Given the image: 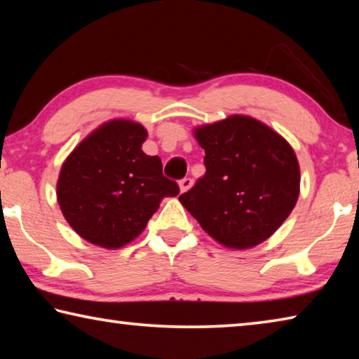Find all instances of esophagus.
I'll return each mask as SVG.
<instances>
[{
    "mask_svg": "<svg viewBox=\"0 0 359 359\" xmlns=\"http://www.w3.org/2000/svg\"><path fill=\"white\" fill-rule=\"evenodd\" d=\"M191 187H193V179H190V177H185V179H182V180L179 182L180 193H185V191H188V190H190Z\"/></svg>",
    "mask_w": 359,
    "mask_h": 359,
    "instance_id": "obj_1",
    "label": "esophagus"
}]
</instances>
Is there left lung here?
<instances>
[{"label": "left lung", "instance_id": "left-lung-1", "mask_svg": "<svg viewBox=\"0 0 359 359\" xmlns=\"http://www.w3.org/2000/svg\"><path fill=\"white\" fill-rule=\"evenodd\" d=\"M205 174L182 205L218 244L245 250L269 239L299 198L301 172L287 139L250 115L234 114L193 130Z\"/></svg>", "mask_w": 359, "mask_h": 359}]
</instances>
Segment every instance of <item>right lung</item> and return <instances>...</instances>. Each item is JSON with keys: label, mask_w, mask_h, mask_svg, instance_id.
<instances>
[{"label": "right lung", "mask_w": 359, "mask_h": 359, "mask_svg": "<svg viewBox=\"0 0 359 359\" xmlns=\"http://www.w3.org/2000/svg\"><path fill=\"white\" fill-rule=\"evenodd\" d=\"M147 130L128 118L100 125L62 165L57 201L69 226L90 244L115 250L135 241L179 187L160 156L142 151Z\"/></svg>", "instance_id": "1"}]
</instances>
